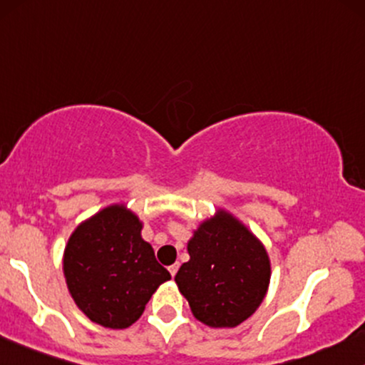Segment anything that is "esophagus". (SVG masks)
Instances as JSON below:
<instances>
[{"label": "esophagus", "mask_w": 365, "mask_h": 365, "mask_svg": "<svg viewBox=\"0 0 365 365\" xmlns=\"http://www.w3.org/2000/svg\"><path fill=\"white\" fill-rule=\"evenodd\" d=\"M178 263H173V265H170L168 267V270H170V274H171V277H175V275H177V272H178Z\"/></svg>", "instance_id": "1"}]
</instances>
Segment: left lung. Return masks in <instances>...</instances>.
Instances as JSON below:
<instances>
[{
    "mask_svg": "<svg viewBox=\"0 0 365 365\" xmlns=\"http://www.w3.org/2000/svg\"><path fill=\"white\" fill-rule=\"evenodd\" d=\"M190 260L175 275L199 322L238 327L257 311L270 282L265 248L230 214L202 222L188 241Z\"/></svg>",
    "mask_w": 365,
    "mask_h": 365,
    "instance_id": "8db88e82",
    "label": "left lung"
}]
</instances>
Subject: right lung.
I'll use <instances>...</instances> for the list:
<instances>
[{
  "label": "right lung",
  "mask_w": 365,
  "mask_h": 365,
  "mask_svg": "<svg viewBox=\"0 0 365 365\" xmlns=\"http://www.w3.org/2000/svg\"><path fill=\"white\" fill-rule=\"evenodd\" d=\"M143 225L110 205L76 227L64 250V277L91 322L122 330L138 322L158 285L171 279L140 238Z\"/></svg>",
  "instance_id": "add662e5"
}]
</instances>
